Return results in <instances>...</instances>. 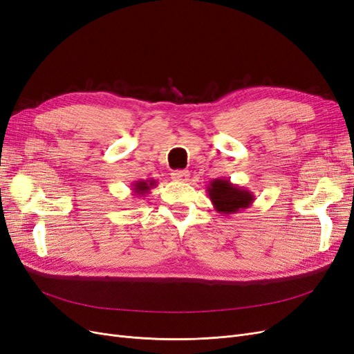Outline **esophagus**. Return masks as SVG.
<instances>
[{"label": "esophagus", "mask_w": 354, "mask_h": 354, "mask_svg": "<svg viewBox=\"0 0 354 354\" xmlns=\"http://www.w3.org/2000/svg\"><path fill=\"white\" fill-rule=\"evenodd\" d=\"M171 178L176 181H187L189 180V171L187 169H176L171 173Z\"/></svg>", "instance_id": "34e87169"}]
</instances>
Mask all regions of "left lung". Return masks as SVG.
Listing matches in <instances>:
<instances>
[{
  "label": "left lung",
  "instance_id": "8db88e82",
  "mask_svg": "<svg viewBox=\"0 0 354 354\" xmlns=\"http://www.w3.org/2000/svg\"><path fill=\"white\" fill-rule=\"evenodd\" d=\"M214 209L220 214H236L252 205L255 196L248 189L233 185L229 178H214L207 186Z\"/></svg>",
  "mask_w": 354,
  "mask_h": 354
}]
</instances>
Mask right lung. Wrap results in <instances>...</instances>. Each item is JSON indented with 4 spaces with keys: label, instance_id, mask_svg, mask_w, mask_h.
<instances>
[{
    "label": "right lung",
    "instance_id": "right-lung-1",
    "mask_svg": "<svg viewBox=\"0 0 354 354\" xmlns=\"http://www.w3.org/2000/svg\"><path fill=\"white\" fill-rule=\"evenodd\" d=\"M156 180L151 178V180H137L133 183V195L136 196H146L149 192H151V189L156 187Z\"/></svg>",
    "mask_w": 354,
    "mask_h": 354
}]
</instances>
